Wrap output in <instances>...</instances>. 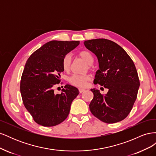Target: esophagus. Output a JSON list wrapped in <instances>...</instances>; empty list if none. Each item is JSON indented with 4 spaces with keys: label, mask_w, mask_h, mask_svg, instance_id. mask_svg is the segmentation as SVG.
Masks as SVG:
<instances>
[{
    "label": "esophagus",
    "mask_w": 156,
    "mask_h": 156,
    "mask_svg": "<svg viewBox=\"0 0 156 156\" xmlns=\"http://www.w3.org/2000/svg\"><path fill=\"white\" fill-rule=\"evenodd\" d=\"M79 92H80V93H83V92L85 91V89H83V88H79Z\"/></svg>",
    "instance_id": "34e87169"
}]
</instances>
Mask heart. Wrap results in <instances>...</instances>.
Returning <instances> with one entry per match:
<instances>
[{"instance_id": "obj_1", "label": "heart", "mask_w": 156, "mask_h": 156, "mask_svg": "<svg viewBox=\"0 0 156 156\" xmlns=\"http://www.w3.org/2000/svg\"><path fill=\"white\" fill-rule=\"evenodd\" d=\"M79 55L85 60V62L88 64V68H92V64L94 62V56L91 52L88 50H84L79 53ZM72 64V57L70 55H67L64 56L62 62V66L65 72H69L71 68ZM90 77L88 74L79 75L74 74L68 78V82L73 85L79 88H84L87 84V82L89 81Z\"/></svg>"}]
</instances>
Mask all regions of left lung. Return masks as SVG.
<instances>
[{
    "label": "left lung",
    "mask_w": 156,
    "mask_h": 156,
    "mask_svg": "<svg viewBox=\"0 0 156 156\" xmlns=\"http://www.w3.org/2000/svg\"><path fill=\"white\" fill-rule=\"evenodd\" d=\"M84 44L98 60L100 69L94 84L108 90L103 95L98 90L91 89L94 98L89 105L90 112L107 124L123 120L133 108L140 85L133 60L123 48L109 40H90Z\"/></svg>",
    "instance_id": "1"
}]
</instances>
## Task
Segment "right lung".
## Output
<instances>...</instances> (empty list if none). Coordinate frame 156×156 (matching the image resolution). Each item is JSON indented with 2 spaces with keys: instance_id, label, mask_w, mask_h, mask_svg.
I'll use <instances>...</instances> for the list:
<instances>
[{
  "instance_id": "1",
  "label": "right lung",
  "mask_w": 156,
  "mask_h": 156,
  "mask_svg": "<svg viewBox=\"0 0 156 156\" xmlns=\"http://www.w3.org/2000/svg\"><path fill=\"white\" fill-rule=\"evenodd\" d=\"M79 44V41H51L27 60L20 91L23 104L37 124L55 126L68 117L71 104L79 93L78 89L66 84L62 93L55 94L53 88L60 82L64 56Z\"/></svg>"
}]
</instances>
